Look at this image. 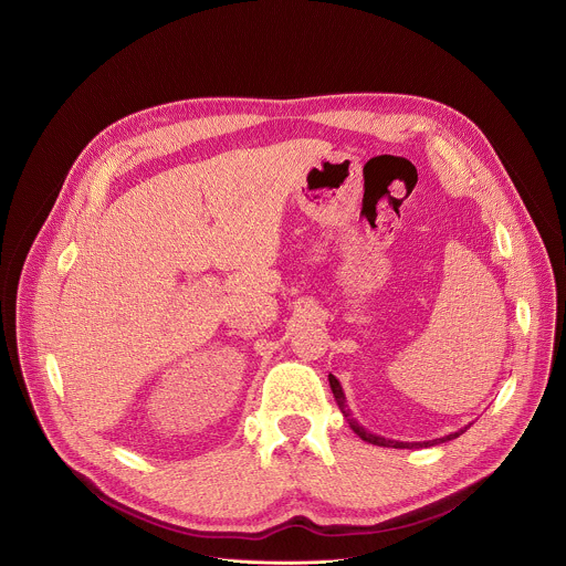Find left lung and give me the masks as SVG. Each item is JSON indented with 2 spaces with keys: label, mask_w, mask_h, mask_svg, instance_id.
<instances>
[{
  "label": "left lung",
  "mask_w": 566,
  "mask_h": 566,
  "mask_svg": "<svg viewBox=\"0 0 566 566\" xmlns=\"http://www.w3.org/2000/svg\"><path fill=\"white\" fill-rule=\"evenodd\" d=\"M328 381H331V390H333V395H335V401H337V406H339L342 415L346 417L348 426L353 428V432H355L361 441H368V443L379 446V448H395V450H419V448H430V446H439V443L452 441V439L461 437V434L470 428V426H465V428H461L459 432H452V434L441 437V439H434V441H412V443H408V441H392V439H384V437H379V434L368 432L364 426H359V423H357V419L353 417V412H350V408H348V403H346V395H344L342 384L337 381V377H335V375H328Z\"/></svg>",
  "instance_id": "1"
}]
</instances>
